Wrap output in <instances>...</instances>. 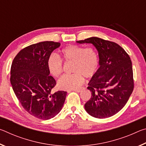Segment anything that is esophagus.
<instances>
[{"label":"esophagus","mask_w":146,"mask_h":146,"mask_svg":"<svg viewBox=\"0 0 146 146\" xmlns=\"http://www.w3.org/2000/svg\"><path fill=\"white\" fill-rule=\"evenodd\" d=\"M84 88H81V89H78V90H73V91H76V92H78V93H80V92H81V91H82V90H83ZM70 91H68V92H70Z\"/></svg>","instance_id":"34e87169"}]
</instances>
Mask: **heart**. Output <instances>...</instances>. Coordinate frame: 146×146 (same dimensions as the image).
I'll return each mask as SVG.
<instances>
[{
	"instance_id": "obj_1",
	"label": "heart",
	"mask_w": 146,
	"mask_h": 146,
	"mask_svg": "<svg viewBox=\"0 0 146 146\" xmlns=\"http://www.w3.org/2000/svg\"><path fill=\"white\" fill-rule=\"evenodd\" d=\"M61 56L66 62H73L71 75H64L59 78L57 86L63 90H73L80 88L84 78H92L98 72L100 58L95 48L70 45L61 50ZM47 66L51 75L60 76L63 71V62L57 54L51 53L47 60Z\"/></svg>"
}]
</instances>
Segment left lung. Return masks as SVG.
Listing matches in <instances>:
<instances>
[{
  "mask_svg": "<svg viewBox=\"0 0 146 146\" xmlns=\"http://www.w3.org/2000/svg\"><path fill=\"white\" fill-rule=\"evenodd\" d=\"M76 42L92 44L100 58L98 72L88 84L91 97L85 104V110L95 118L112 117L124 107L134 88L129 56L117 43L98 37Z\"/></svg>",
  "mask_w": 146,
  "mask_h": 146,
  "instance_id": "1",
  "label": "left lung"
}]
</instances>
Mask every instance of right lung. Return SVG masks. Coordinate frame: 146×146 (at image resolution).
Wrapping results in <instances>:
<instances>
[{
  "label": "right lung",
  "mask_w": 146,
  "mask_h": 146,
  "mask_svg": "<svg viewBox=\"0 0 146 146\" xmlns=\"http://www.w3.org/2000/svg\"><path fill=\"white\" fill-rule=\"evenodd\" d=\"M60 43L45 41L19 51L11 67L10 82L15 94L27 112L38 118L48 120L60 111L67 92L51 90L56 81L49 75L47 60Z\"/></svg>",
  "instance_id": "right-lung-1"
}]
</instances>
